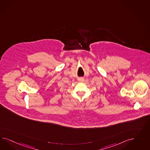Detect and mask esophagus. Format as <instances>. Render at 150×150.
I'll return each instance as SVG.
<instances>
[{"label": "esophagus", "instance_id": "34e87169", "mask_svg": "<svg viewBox=\"0 0 150 150\" xmlns=\"http://www.w3.org/2000/svg\"><path fill=\"white\" fill-rule=\"evenodd\" d=\"M79 81L80 82H83L84 81V79L82 77H80L79 79Z\"/></svg>", "mask_w": 150, "mask_h": 150}]
</instances>
